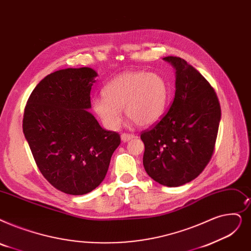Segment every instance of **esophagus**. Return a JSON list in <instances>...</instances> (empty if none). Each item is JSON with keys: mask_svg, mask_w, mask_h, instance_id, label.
<instances>
[{"mask_svg": "<svg viewBox=\"0 0 251 251\" xmlns=\"http://www.w3.org/2000/svg\"><path fill=\"white\" fill-rule=\"evenodd\" d=\"M134 137V135L133 134H128V133H122L121 134V139H122V141H128V140H130V139H132Z\"/></svg>", "mask_w": 251, "mask_h": 251, "instance_id": "34e87169", "label": "esophagus"}]
</instances>
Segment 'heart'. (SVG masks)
I'll return each instance as SVG.
<instances>
[{
	"label": "heart",
	"instance_id": "obj_1",
	"mask_svg": "<svg viewBox=\"0 0 251 251\" xmlns=\"http://www.w3.org/2000/svg\"><path fill=\"white\" fill-rule=\"evenodd\" d=\"M102 95L103 99L96 97L92 100V111L106 129L116 130L120 126V110L138 126H149L157 122L165 111L168 86L158 74L125 72L104 86Z\"/></svg>",
	"mask_w": 251,
	"mask_h": 251
}]
</instances>
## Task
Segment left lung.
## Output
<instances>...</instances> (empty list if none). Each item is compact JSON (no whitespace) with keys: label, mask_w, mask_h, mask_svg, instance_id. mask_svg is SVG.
<instances>
[{"label":"left lung","mask_w":251,"mask_h":251,"mask_svg":"<svg viewBox=\"0 0 251 251\" xmlns=\"http://www.w3.org/2000/svg\"><path fill=\"white\" fill-rule=\"evenodd\" d=\"M176 70V94L169 111L140 135L144 166L155 181L179 187L195 179L208 164L221 121L215 91L186 60L163 58Z\"/></svg>","instance_id":"obj_1"}]
</instances>
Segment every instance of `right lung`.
Masks as SVG:
<instances>
[{
	"label": "right lung",
	"mask_w": 251,
	"mask_h": 251,
	"mask_svg": "<svg viewBox=\"0 0 251 251\" xmlns=\"http://www.w3.org/2000/svg\"><path fill=\"white\" fill-rule=\"evenodd\" d=\"M96 77L90 68L54 72L36 86L25 108L23 129L37 166L65 194L85 195L99 187L121 143L88 112Z\"/></svg>",
	"instance_id": "right-lung-1"
}]
</instances>
